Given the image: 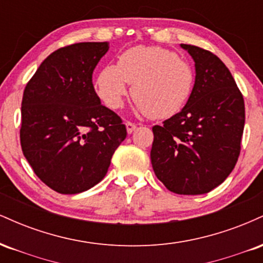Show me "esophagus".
<instances>
[{
    "label": "esophagus",
    "instance_id": "esophagus-1",
    "mask_svg": "<svg viewBox=\"0 0 263 263\" xmlns=\"http://www.w3.org/2000/svg\"><path fill=\"white\" fill-rule=\"evenodd\" d=\"M125 125H126V128H127L128 134H132V132H134L135 129L137 128V126H136V123L131 122V121H126Z\"/></svg>",
    "mask_w": 263,
    "mask_h": 263
}]
</instances>
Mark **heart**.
<instances>
[{"mask_svg": "<svg viewBox=\"0 0 263 263\" xmlns=\"http://www.w3.org/2000/svg\"><path fill=\"white\" fill-rule=\"evenodd\" d=\"M131 84L137 110L151 119H167L184 107L194 89L195 71L186 59L161 47H134L99 74L95 87L111 110L120 108Z\"/></svg>", "mask_w": 263, "mask_h": 263, "instance_id": "heart-1", "label": "heart"}]
</instances>
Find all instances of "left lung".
I'll return each mask as SVG.
<instances>
[{"label":"left lung","instance_id":"1","mask_svg":"<svg viewBox=\"0 0 263 263\" xmlns=\"http://www.w3.org/2000/svg\"><path fill=\"white\" fill-rule=\"evenodd\" d=\"M195 62V83L182 111L153 126L151 162L176 194H205L234 170L245 126L242 93L224 63L203 48L182 44Z\"/></svg>","mask_w":263,"mask_h":263}]
</instances>
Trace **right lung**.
Wrapping results in <instances>:
<instances>
[{
	"mask_svg": "<svg viewBox=\"0 0 263 263\" xmlns=\"http://www.w3.org/2000/svg\"><path fill=\"white\" fill-rule=\"evenodd\" d=\"M107 50V42L59 48L23 92V155L39 179L60 194H78L101 182L127 135L121 117L101 105L92 85L93 69Z\"/></svg>",
	"mask_w": 263,
	"mask_h": 263,
	"instance_id": "right-lung-1",
	"label": "right lung"
}]
</instances>
